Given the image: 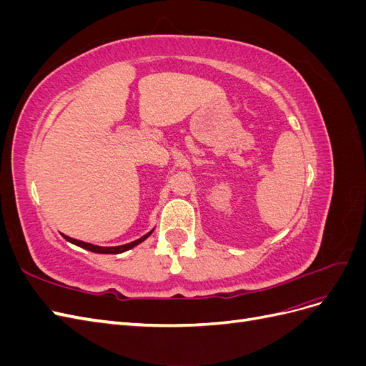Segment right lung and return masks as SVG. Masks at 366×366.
Here are the masks:
<instances>
[{"instance_id": "right-lung-1", "label": "right lung", "mask_w": 366, "mask_h": 366, "mask_svg": "<svg viewBox=\"0 0 366 366\" xmlns=\"http://www.w3.org/2000/svg\"><path fill=\"white\" fill-rule=\"evenodd\" d=\"M151 234H152V230L148 232L147 235H143L142 238L129 242V244L117 246V247H101V246H94V244H90V242H84V241H79V239H73V238L65 237V235H64V238L67 239V241H70V242H73V244H76V246H79V247L86 249V250H90V252H94V253H114V254H116V253H122V252H127V250H129V249H132V247H136L137 244H140L142 241H145Z\"/></svg>"}]
</instances>
